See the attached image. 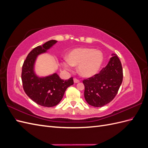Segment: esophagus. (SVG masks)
Returning <instances> with one entry per match:
<instances>
[{
    "label": "esophagus",
    "instance_id": "1",
    "mask_svg": "<svg viewBox=\"0 0 148 148\" xmlns=\"http://www.w3.org/2000/svg\"><path fill=\"white\" fill-rule=\"evenodd\" d=\"M73 82H74L75 83H79V80L77 79V78H74L73 79Z\"/></svg>",
    "mask_w": 148,
    "mask_h": 148
}]
</instances>
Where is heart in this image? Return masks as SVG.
I'll return each instance as SVG.
<instances>
[{
	"instance_id": "b5f03b06",
	"label": "heart",
	"mask_w": 148,
	"mask_h": 148,
	"mask_svg": "<svg viewBox=\"0 0 148 148\" xmlns=\"http://www.w3.org/2000/svg\"><path fill=\"white\" fill-rule=\"evenodd\" d=\"M104 61V56L101 51L95 49L82 47L74 49L66 56V60L62 65L67 70L72 66H78V73L83 78H91L99 71Z\"/></svg>"
}]
</instances>
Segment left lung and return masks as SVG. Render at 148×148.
<instances>
[{
	"mask_svg": "<svg viewBox=\"0 0 148 148\" xmlns=\"http://www.w3.org/2000/svg\"><path fill=\"white\" fill-rule=\"evenodd\" d=\"M112 56L108 64L99 73L83 82L85 100L92 106L102 107L112 101L122 83V64L117 54Z\"/></svg>",
	"mask_w": 148,
	"mask_h": 148,
	"instance_id": "8db88e82",
	"label": "left lung"
}]
</instances>
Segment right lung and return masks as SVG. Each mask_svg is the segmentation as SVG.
Returning a JSON list of instances; mask_svg holds the SVG:
<instances>
[{
  "label": "right lung",
  "instance_id": "1",
  "mask_svg": "<svg viewBox=\"0 0 148 148\" xmlns=\"http://www.w3.org/2000/svg\"><path fill=\"white\" fill-rule=\"evenodd\" d=\"M51 40L33 49L26 57L22 66L21 79L24 91L36 104L44 107H53L62 100L66 88L73 84V78L64 80L57 73L46 77H39L35 72L34 66L38 56L46 53L57 43Z\"/></svg>",
  "mask_w": 148,
  "mask_h": 148
}]
</instances>
